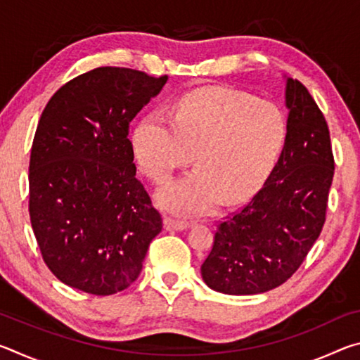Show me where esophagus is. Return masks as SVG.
Returning a JSON list of instances; mask_svg holds the SVG:
<instances>
[{
  "label": "esophagus",
  "instance_id": "obj_1",
  "mask_svg": "<svg viewBox=\"0 0 360 360\" xmlns=\"http://www.w3.org/2000/svg\"><path fill=\"white\" fill-rule=\"evenodd\" d=\"M191 227V224L184 222V221H176V219L168 217L165 219V229L169 231H181V230H186Z\"/></svg>",
  "mask_w": 360,
  "mask_h": 360
}]
</instances>
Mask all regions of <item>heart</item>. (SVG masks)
<instances>
[{
    "label": "heart",
    "mask_w": 360,
    "mask_h": 360,
    "mask_svg": "<svg viewBox=\"0 0 360 360\" xmlns=\"http://www.w3.org/2000/svg\"><path fill=\"white\" fill-rule=\"evenodd\" d=\"M288 138V120L268 101L227 87L186 95L174 112L150 111L131 135L139 165L157 182L193 162L197 168L158 192L181 216L208 214L222 202H245L264 184Z\"/></svg>",
    "instance_id": "1"
}]
</instances>
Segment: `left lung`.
Masks as SVG:
<instances>
[{
	"mask_svg": "<svg viewBox=\"0 0 360 360\" xmlns=\"http://www.w3.org/2000/svg\"><path fill=\"white\" fill-rule=\"evenodd\" d=\"M288 138L265 184L245 208L219 224L202 265L210 289L264 294L294 275L326 221L333 179L327 122L307 87L284 77Z\"/></svg>",
	"mask_w": 360,
	"mask_h": 360,
	"instance_id": "1",
	"label": "left lung"
}]
</instances>
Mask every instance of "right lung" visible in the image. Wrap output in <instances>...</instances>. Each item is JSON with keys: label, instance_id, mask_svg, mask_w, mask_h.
Here are the masks:
<instances>
[{"label": "right lung", "instance_id": "add662e5", "mask_svg": "<svg viewBox=\"0 0 360 360\" xmlns=\"http://www.w3.org/2000/svg\"><path fill=\"white\" fill-rule=\"evenodd\" d=\"M168 77L101 66L65 84L41 114L30 157V221L63 284L112 295L139 276L162 217L136 178L130 122Z\"/></svg>", "mask_w": 360, "mask_h": 360}]
</instances>
